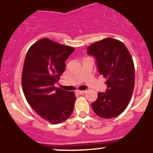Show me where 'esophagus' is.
<instances>
[{
  "label": "esophagus",
  "mask_w": 153,
  "mask_h": 153,
  "mask_svg": "<svg viewBox=\"0 0 153 153\" xmlns=\"http://www.w3.org/2000/svg\"><path fill=\"white\" fill-rule=\"evenodd\" d=\"M87 92V90H78V91H77V93H79V94H85V93H86Z\"/></svg>",
  "instance_id": "obj_1"
}]
</instances>
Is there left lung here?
Here are the masks:
<instances>
[{"label": "left lung", "mask_w": 153, "mask_h": 153, "mask_svg": "<svg viewBox=\"0 0 153 153\" xmlns=\"http://www.w3.org/2000/svg\"><path fill=\"white\" fill-rule=\"evenodd\" d=\"M88 54L96 57L107 87L106 93H98L91 103L93 110L106 119L119 116L127 108L134 88L135 71L129 51L120 41L106 38L90 45Z\"/></svg>", "instance_id": "left-lung-1"}]
</instances>
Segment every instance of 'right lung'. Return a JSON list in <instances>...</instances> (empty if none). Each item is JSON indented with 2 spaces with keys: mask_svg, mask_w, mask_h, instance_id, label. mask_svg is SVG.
Here are the masks:
<instances>
[{
  "mask_svg": "<svg viewBox=\"0 0 153 153\" xmlns=\"http://www.w3.org/2000/svg\"><path fill=\"white\" fill-rule=\"evenodd\" d=\"M74 51V47L44 38L33 44L26 54L22 74L25 97L32 109L51 124L63 123L73 112L74 93L54 85Z\"/></svg>",
  "mask_w": 153,
  "mask_h": 153,
  "instance_id": "obj_1",
  "label": "right lung"
}]
</instances>
